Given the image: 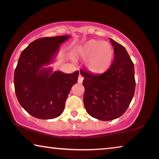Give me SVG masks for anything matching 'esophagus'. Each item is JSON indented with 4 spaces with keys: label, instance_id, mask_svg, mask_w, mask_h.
<instances>
[{
    "label": "esophagus",
    "instance_id": "obj_1",
    "mask_svg": "<svg viewBox=\"0 0 159 159\" xmlns=\"http://www.w3.org/2000/svg\"><path fill=\"white\" fill-rule=\"evenodd\" d=\"M83 80H84V77H83L80 74H79V79H78V83H79V84H81V83L83 82Z\"/></svg>",
    "mask_w": 159,
    "mask_h": 159
}]
</instances>
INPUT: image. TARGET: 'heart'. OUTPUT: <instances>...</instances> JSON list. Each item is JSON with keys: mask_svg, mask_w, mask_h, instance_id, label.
Returning a JSON list of instances; mask_svg holds the SVG:
<instances>
[{"mask_svg": "<svg viewBox=\"0 0 159 159\" xmlns=\"http://www.w3.org/2000/svg\"><path fill=\"white\" fill-rule=\"evenodd\" d=\"M75 56L85 61L86 69L92 73H102L110 67L113 50L108 42L90 40L78 47Z\"/></svg>", "mask_w": 159, "mask_h": 159, "instance_id": "1", "label": "heart"}]
</instances>
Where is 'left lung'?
<instances>
[{"instance_id": "obj_1", "label": "left lung", "mask_w": 159, "mask_h": 159, "mask_svg": "<svg viewBox=\"0 0 159 159\" xmlns=\"http://www.w3.org/2000/svg\"><path fill=\"white\" fill-rule=\"evenodd\" d=\"M114 60L102 74L80 71L84 77V103L87 113L96 119L111 120L121 116L129 108L135 92L134 66L122 45L110 39Z\"/></svg>"}]
</instances>
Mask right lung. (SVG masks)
<instances>
[{
  "label": "right lung",
  "instance_id": "obj_1",
  "mask_svg": "<svg viewBox=\"0 0 159 159\" xmlns=\"http://www.w3.org/2000/svg\"><path fill=\"white\" fill-rule=\"evenodd\" d=\"M70 35L46 37L28 45L19 57L14 73V86L20 106L33 116L53 119L63 113L79 70L65 73L46 67L53 63L60 45Z\"/></svg>",
  "mask_w": 159,
  "mask_h": 159
}]
</instances>
